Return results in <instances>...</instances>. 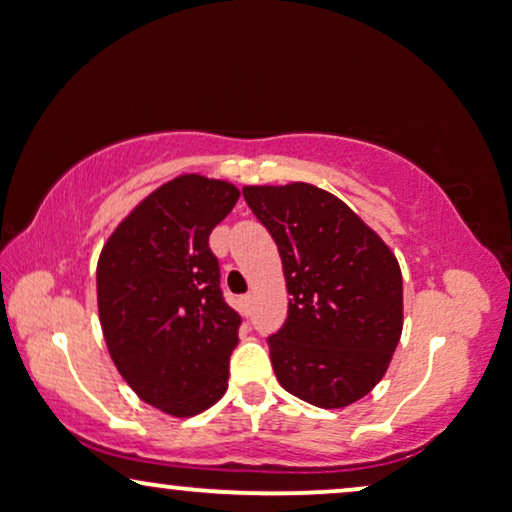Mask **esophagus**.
I'll return each instance as SVG.
<instances>
[{"label":"esophagus","mask_w":512,"mask_h":512,"mask_svg":"<svg viewBox=\"0 0 512 512\" xmlns=\"http://www.w3.org/2000/svg\"><path fill=\"white\" fill-rule=\"evenodd\" d=\"M251 303H254V296H251V294H247V296H242V305H244V313H249V310H251Z\"/></svg>","instance_id":"obj_1"}]
</instances>
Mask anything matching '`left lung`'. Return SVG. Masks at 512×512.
I'll return each mask as SVG.
<instances>
[{"label":"left lung","mask_w":512,"mask_h":512,"mask_svg":"<svg viewBox=\"0 0 512 512\" xmlns=\"http://www.w3.org/2000/svg\"><path fill=\"white\" fill-rule=\"evenodd\" d=\"M244 199L280 249L289 289L270 362L287 393L341 409L386 374L402 334L397 258L348 204L310 183L249 185Z\"/></svg>","instance_id":"8db88e82"}]
</instances>
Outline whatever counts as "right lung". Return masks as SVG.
<instances>
[{"label": "right lung", "mask_w": 512, "mask_h": 512, "mask_svg": "<svg viewBox=\"0 0 512 512\" xmlns=\"http://www.w3.org/2000/svg\"><path fill=\"white\" fill-rule=\"evenodd\" d=\"M240 199L225 181L164 183L119 223L98 261V315L134 393L171 416L221 400L240 315L225 303L209 235Z\"/></svg>", "instance_id": "obj_1"}]
</instances>
